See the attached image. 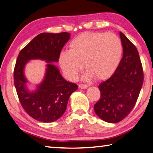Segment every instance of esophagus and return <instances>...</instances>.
Wrapping results in <instances>:
<instances>
[{
	"label": "esophagus",
	"instance_id": "esophagus-1",
	"mask_svg": "<svg viewBox=\"0 0 153 153\" xmlns=\"http://www.w3.org/2000/svg\"><path fill=\"white\" fill-rule=\"evenodd\" d=\"M88 85L87 84H79V88L82 89H85L88 88Z\"/></svg>",
	"mask_w": 153,
	"mask_h": 153
}]
</instances>
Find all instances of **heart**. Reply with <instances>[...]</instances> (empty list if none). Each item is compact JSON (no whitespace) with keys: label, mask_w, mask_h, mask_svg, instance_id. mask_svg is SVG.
I'll return each mask as SVG.
<instances>
[{"label":"heart","mask_w":153,"mask_h":153,"mask_svg":"<svg viewBox=\"0 0 153 153\" xmlns=\"http://www.w3.org/2000/svg\"><path fill=\"white\" fill-rule=\"evenodd\" d=\"M123 44L114 33H85L77 36L69 44V51L60 55L59 63L65 74L74 80L84 64L85 79H104L111 76L119 65Z\"/></svg>","instance_id":"b5f03b06"}]
</instances>
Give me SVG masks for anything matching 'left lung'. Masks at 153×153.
Masks as SVG:
<instances>
[{
    "instance_id": "1",
    "label": "left lung",
    "mask_w": 153,
    "mask_h": 153,
    "mask_svg": "<svg viewBox=\"0 0 153 153\" xmlns=\"http://www.w3.org/2000/svg\"><path fill=\"white\" fill-rule=\"evenodd\" d=\"M123 56L112 76L99 84L101 97L94 105L101 119L116 123L124 119L136 103L144 82V72L135 46L123 33Z\"/></svg>"
}]
</instances>
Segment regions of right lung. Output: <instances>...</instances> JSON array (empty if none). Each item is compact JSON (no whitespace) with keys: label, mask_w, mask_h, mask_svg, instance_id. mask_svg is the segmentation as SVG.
Segmentation results:
<instances>
[{"label":"right lung","mask_w":153,"mask_h":153,"mask_svg":"<svg viewBox=\"0 0 153 153\" xmlns=\"http://www.w3.org/2000/svg\"><path fill=\"white\" fill-rule=\"evenodd\" d=\"M70 35L67 32L41 33L20 51L17 59L13 77L19 101L26 112L40 122H54L61 117L70 95L77 89V84L65 80L57 67L50 63L59 61L62 48ZM32 59H44L48 64L42 83L30 93L25 88L27 81L23 68Z\"/></svg>","instance_id":"1"}]
</instances>
